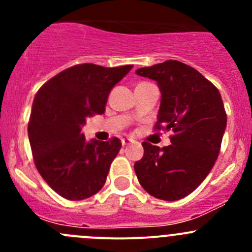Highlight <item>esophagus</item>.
<instances>
[{
    "instance_id": "34e87169",
    "label": "esophagus",
    "mask_w": 252,
    "mask_h": 252,
    "mask_svg": "<svg viewBox=\"0 0 252 252\" xmlns=\"http://www.w3.org/2000/svg\"><path fill=\"white\" fill-rule=\"evenodd\" d=\"M130 142H133V140H131V139H122V145H123V146H126V145H129L130 144Z\"/></svg>"
}]
</instances>
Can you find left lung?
<instances>
[{
	"mask_svg": "<svg viewBox=\"0 0 252 252\" xmlns=\"http://www.w3.org/2000/svg\"><path fill=\"white\" fill-rule=\"evenodd\" d=\"M136 74L157 81L161 91L156 130H172L169 146L144 141L135 162L139 183L150 195L175 201L194 191L212 169L227 126L218 89L195 68L179 61L144 67Z\"/></svg>",
	"mask_w": 252,
	"mask_h": 252,
	"instance_id": "1",
	"label": "left lung"
}]
</instances>
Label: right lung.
Listing matches in <instances>:
<instances>
[{
	"mask_svg": "<svg viewBox=\"0 0 252 252\" xmlns=\"http://www.w3.org/2000/svg\"><path fill=\"white\" fill-rule=\"evenodd\" d=\"M131 68L73 65L46 81L35 95L28 124L35 166L64 199H88L106 183L121 140L86 141L81 128L89 117L105 112L112 88Z\"/></svg>",
	"mask_w": 252,
	"mask_h": 252,
	"instance_id": "right-lung-1",
	"label": "right lung"
}]
</instances>
